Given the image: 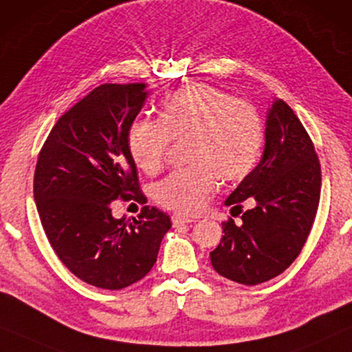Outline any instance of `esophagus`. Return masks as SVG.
Here are the masks:
<instances>
[{"label":"esophagus","instance_id":"34e87169","mask_svg":"<svg viewBox=\"0 0 352 352\" xmlns=\"http://www.w3.org/2000/svg\"><path fill=\"white\" fill-rule=\"evenodd\" d=\"M192 219H188V217H183V215H174L172 217V225H174V228H178L182 225H188V223H192Z\"/></svg>","mask_w":352,"mask_h":352}]
</instances>
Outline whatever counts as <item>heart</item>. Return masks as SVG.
Segmentation results:
<instances>
[{"mask_svg": "<svg viewBox=\"0 0 352 352\" xmlns=\"http://www.w3.org/2000/svg\"><path fill=\"white\" fill-rule=\"evenodd\" d=\"M170 142H188L191 167L157 183L155 199L177 214L195 215L219 190L220 178L236 183L255 169L263 148V122L252 103L192 84L162 102L160 121L137 120L127 133V150L148 175L164 169Z\"/></svg>", "mask_w": 352, "mask_h": 352, "instance_id": "heart-1", "label": "heart"}]
</instances>
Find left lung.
<instances>
[{
  "instance_id": "obj_1",
  "label": "left lung",
  "mask_w": 352,
  "mask_h": 352,
  "mask_svg": "<svg viewBox=\"0 0 352 352\" xmlns=\"http://www.w3.org/2000/svg\"><path fill=\"white\" fill-rule=\"evenodd\" d=\"M320 182V164L308 132L294 110L277 98L266 118L261 161L225 201L232 206V217L241 214L245 199L252 209L242 212L239 226L232 219L221 223L225 236L210 252L217 273L244 285L284 273L313 228Z\"/></svg>"
}]
</instances>
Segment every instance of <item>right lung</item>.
<instances>
[{"instance_id": "add662e5", "label": "right lung", "mask_w": 352, "mask_h": 352, "mask_svg": "<svg viewBox=\"0 0 352 352\" xmlns=\"http://www.w3.org/2000/svg\"><path fill=\"white\" fill-rule=\"evenodd\" d=\"M145 82L102 84L56 122L39 151L33 195L49 244L79 279L121 290L156 263L169 215L143 206L137 219L111 202L145 201L127 133L148 97Z\"/></svg>"}]
</instances>
